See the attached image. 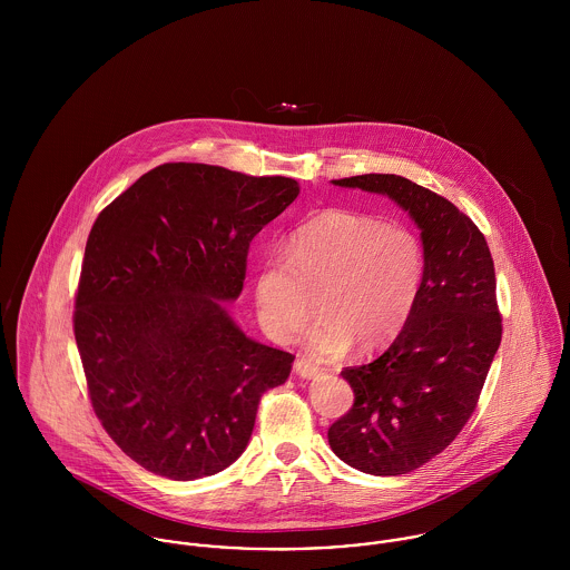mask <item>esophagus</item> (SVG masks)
<instances>
[{"label":"esophagus","instance_id":"obj_1","mask_svg":"<svg viewBox=\"0 0 570 570\" xmlns=\"http://www.w3.org/2000/svg\"><path fill=\"white\" fill-rule=\"evenodd\" d=\"M294 373H296L298 377H303V380H316V377L323 375V368L316 366L314 362L301 357V360H296V364H294Z\"/></svg>","mask_w":570,"mask_h":570}]
</instances>
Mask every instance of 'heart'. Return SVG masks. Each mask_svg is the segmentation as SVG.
<instances>
[{
	"label": "heart",
	"instance_id": "heart-1",
	"mask_svg": "<svg viewBox=\"0 0 570 570\" xmlns=\"http://www.w3.org/2000/svg\"><path fill=\"white\" fill-rule=\"evenodd\" d=\"M421 237L402 224L371 215L326 210L301 224L287 249L263 256L254 276V305L263 328L292 340L314 307L321 316L305 331L323 357L344 355L353 342L377 351L406 326L425 283Z\"/></svg>",
	"mask_w": 570,
	"mask_h": 570
}]
</instances>
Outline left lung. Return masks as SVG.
<instances>
[{"mask_svg": "<svg viewBox=\"0 0 570 570\" xmlns=\"http://www.w3.org/2000/svg\"><path fill=\"white\" fill-rule=\"evenodd\" d=\"M333 184L393 199L425 247L428 272L412 316L377 360L342 371L355 402L326 434L346 465L400 476L441 454L476 407L502 335L493 261L468 215L402 175Z\"/></svg>", "mask_w": 570, "mask_h": 570, "instance_id": "obj_1", "label": "left lung"}]
</instances>
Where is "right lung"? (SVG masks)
I'll use <instances>...</instances> for the list:
<instances>
[{
  "mask_svg": "<svg viewBox=\"0 0 570 570\" xmlns=\"http://www.w3.org/2000/svg\"><path fill=\"white\" fill-rule=\"evenodd\" d=\"M301 188L213 164L145 173L85 245L75 335L91 406L116 445L170 481L213 476L247 448L261 395L294 355L245 335L226 303L249 242Z\"/></svg>",
  "mask_w": 570,
  "mask_h": 570,
  "instance_id": "obj_1",
  "label": "right lung"
}]
</instances>
